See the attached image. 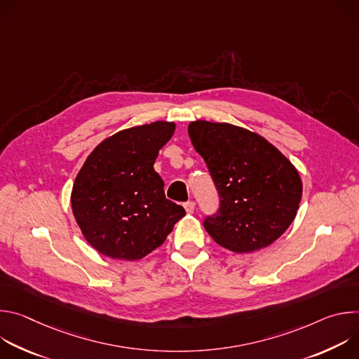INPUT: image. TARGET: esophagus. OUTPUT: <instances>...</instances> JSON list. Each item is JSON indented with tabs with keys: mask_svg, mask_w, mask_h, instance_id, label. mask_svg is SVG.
<instances>
[{
	"mask_svg": "<svg viewBox=\"0 0 359 359\" xmlns=\"http://www.w3.org/2000/svg\"><path fill=\"white\" fill-rule=\"evenodd\" d=\"M194 206H196L194 201H187V203H184V204H183L184 210H186L189 215H191V213L194 212Z\"/></svg>",
	"mask_w": 359,
	"mask_h": 359,
	"instance_id": "34e87169",
	"label": "esophagus"
}]
</instances>
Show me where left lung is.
<instances>
[{"mask_svg":"<svg viewBox=\"0 0 359 359\" xmlns=\"http://www.w3.org/2000/svg\"><path fill=\"white\" fill-rule=\"evenodd\" d=\"M187 132L220 194V209L204 229L234 252L273 244L299 208L302 182L295 166L267 139L236 125L194 121Z\"/></svg>","mask_w":359,"mask_h":359,"instance_id":"1","label":"left lung"}]
</instances>
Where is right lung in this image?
Returning a JSON list of instances; mask_svg holds the SVG:
<instances>
[{"mask_svg":"<svg viewBox=\"0 0 359 359\" xmlns=\"http://www.w3.org/2000/svg\"><path fill=\"white\" fill-rule=\"evenodd\" d=\"M175 122L123 129L102 140L72 186V213L85 240L109 259L135 262L163 244L186 212L165 196L153 169Z\"/></svg>","mask_w":359,"mask_h":359,"instance_id":"obj_1","label":"right lung"}]
</instances>
